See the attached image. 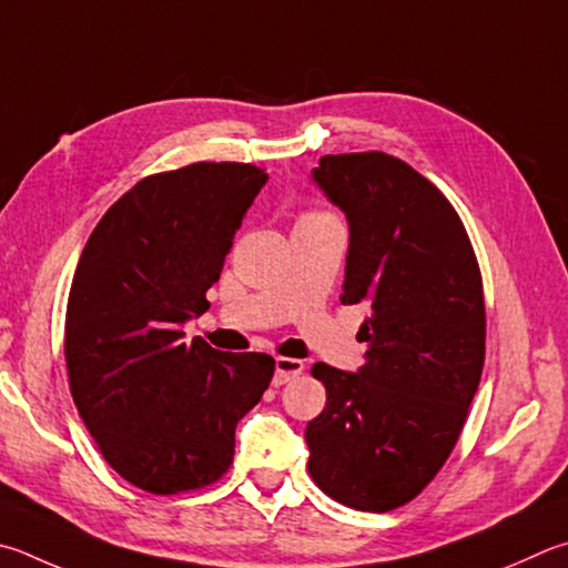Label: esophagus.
Returning <instances> with one entry per match:
<instances>
[{"label": "esophagus", "instance_id": "esophagus-1", "mask_svg": "<svg viewBox=\"0 0 568 568\" xmlns=\"http://www.w3.org/2000/svg\"><path fill=\"white\" fill-rule=\"evenodd\" d=\"M303 359H295V357H277L275 359V375H273V385H285L295 379L297 375H303Z\"/></svg>", "mask_w": 568, "mask_h": 568}]
</instances>
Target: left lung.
<instances>
[{
  "label": "left lung",
  "instance_id": "left-lung-1",
  "mask_svg": "<svg viewBox=\"0 0 568 568\" xmlns=\"http://www.w3.org/2000/svg\"><path fill=\"white\" fill-rule=\"evenodd\" d=\"M313 179L345 211L343 305L363 303L365 365L325 363V409L307 425V471L357 511H392L445 467L479 387L484 287L467 229L445 193L383 151L323 156Z\"/></svg>",
  "mask_w": 568,
  "mask_h": 568
}]
</instances>
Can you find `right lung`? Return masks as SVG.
<instances>
[{
  "label": "right lung",
  "instance_id": "right-lung-1",
  "mask_svg": "<svg viewBox=\"0 0 568 568\" xmlns=\"http://www.w3.org/2000/svg\"><path fill=\"white\" fill-rule=\"evenodd\" d=\"M267 173L201 161L153 173L111 205L71 281L69 389L109 467L143 491L211 487L231 469L235 425L275 373L265 353L185 343L209 311L225 253Z\"/></svg>",
  "mask_w": 568,
  "mask_h": 568
}]
</instances>
